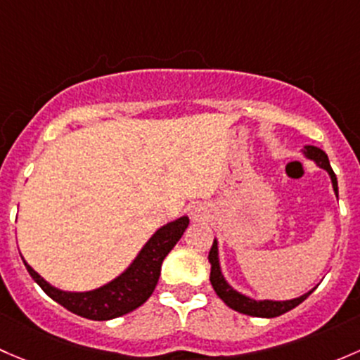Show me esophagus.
<instances>
[{
  "label": "esophagus",
  "instance_id": "1",
  "mask_svg": "<svg viewBox=\"0 0 360 360\" xmlns=\"http://www.w3.org/2000/svg\"><path fill=\"white\" fill-rule=\"evenodd\" d=\"M192 217H194V218H195V220H198V218H199V217H201V214H199V213H198V210H194V211H192Z\"/></svg>",
  "mask_w": 360,
  "mask_h": 360
}]
</instances>
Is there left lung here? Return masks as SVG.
Returning <instances> with one entry per match:
<instances>
[{
	"label": "left lung",
	"mask_w": 360,
	"mask_h": 360,
	"mask_svg": "<svg viewBox=\"0 0 360 360\" xmlns=\"http://www.w3.org/2000/svg\"><path fill=\"white\" fill-rule=\"evenodd\" d=\"M303 153L309 159H314L322 169L329 173L333 181V188H335L336 195H338V181H336V175L333 172L331 165H329V159L326 155L324 150H321L319 147L314 146H307L303 149ZM207 260L211 263V274H210V281H211V286H213L214 292L218 295V298L224 300L225 305H229L231 309L237 310L240 314H246V316H253V317H279L283 314L290 312V310L298 307L300 303L305 302L312 291H309L307 295L300 296V298L295 300H288V302H272V300H263V302H257V300H251L248 296L240 295L236 290H232L227 283H225L224 276L220 272V263H218V246H217V240H213V246H211L210 255H207Z\"/></svg>",
	"instance_id": "1"
}]
</instances>
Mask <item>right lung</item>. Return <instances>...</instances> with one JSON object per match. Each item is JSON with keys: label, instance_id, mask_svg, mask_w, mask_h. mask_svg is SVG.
Listing matches in <instances>:
<instances>
[{"label": "right lung", "instance_id": "obj_1", "mask_svg": "<svg viewBox=\"0 0 360 360\" xmlns=\"http://www.w3.org/2000/svg\"><path fill=\"white\" fill-rule=\"evenodd\" d=\"M188 225V218L181 217L172 224L159 229L155 234L150 237L149 243L143 246L135 262L121 274L117 279L98 290L86 292H65L50 286L41 276L34 272L31 266L25 263V269L31 274L32 279L39 284V288L60 303L69 312L76 314L91 321H109L124 316L131 310L139 309L142 303L149 300L153 295L155 284H158L159 276H161V265L166 255L173 250L180 237L184 236L185 229Z\"/></svg>", "mask_w": 360, "mask_h": 360}]
</instances>
